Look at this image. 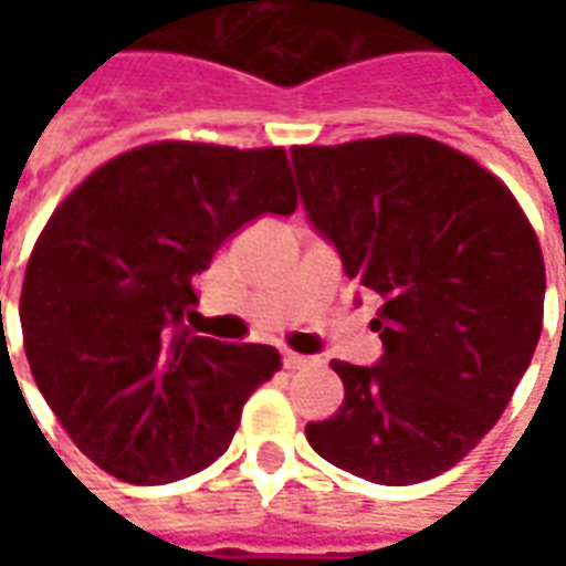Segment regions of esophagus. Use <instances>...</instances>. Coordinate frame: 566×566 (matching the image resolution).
Listing matches in <instances>:
<instances>
[{
    "label": "esophagus",
    "instance_id": "34e87169",
    "mask_svg": "<svg viewBox=\"0 0 566 566\" xmlns=\"http://www.w3.org/2000/svg\"><path fill=\"white\" fill-rule=\"evenodd\" d=\"M282 364H284V369H306V367H315V357L294 355V352H284Z\"/></svg>",
    "mask_w": 566,
    "mask_h": 566
}]
</instances>
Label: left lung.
<instances>
[{
	"instance_id": "8db88e82",
	"label": "left lung",
	"mask_w": 566,
	"mask_h": 566,
	"mask_svg": "<svg viewBox=\"0 0 566 566\" xmlns=\"http://www.w3.org/2000/svg\"><path fill=\"white\" fill-rule=\"evenodd\" d=\"M300 199L348 279L385 300L373 367L333 360L336 416L306 424L324 461L416 485L475 449L543 331L546 266L506 185L424 136L291 148Z\"/></svg>"
}]
</instances>
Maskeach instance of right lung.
Returning <instances> with one entry per match:
<instances>
[{"label":"right lung","mask_w":566,"mask_h":566,"mask_svg":"<svg viewBox=\"0 0 566 566\" xmlns=\"http://www.w3.org/2000/svg\"><path fill=\"white\" fill-rule=\"evenodd\" d=\"M294 209L282 148L157 142L99 166L51 214L20 294L23 348L105 473L166 485L230 449L279 352L190 331L193 279L245 223Z\"/></svg>","instance_id":"obj_1"}]
</instances>
